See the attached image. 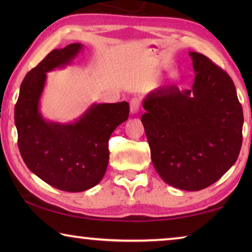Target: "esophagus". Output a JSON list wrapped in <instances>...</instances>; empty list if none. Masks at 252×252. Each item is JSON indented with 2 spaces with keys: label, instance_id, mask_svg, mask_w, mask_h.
I'll list each match as a JSON object with an SVG mask.
<instances>
[{
  "label": "esophagus",
  "instance_id": "obj_1",
  "mask_svg": "<svg viewBox=\"0 0 252 252\" xmlns=\"http://www.w3.org/2000/svg\"><path fill=\"white\" fill-rule=\"evenodd\" d=\"M130 111L132 114H135L138 113L140 111V100L138 97H133V99H131L130 101Z\"/></svg>",
  "mask_w": 252,
  "mask_h": 252
}]
</instances>
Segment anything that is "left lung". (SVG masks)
<instances>
[{
    "label": "left lung",
    "instance_id": "1",
    "mask_svg": "<svg viewBox=\"0 0 252 252\" xmlns=\"http://www.w3.org/2000/svg\"><path fill=\"white\" fill-rule=\"evenodd\" d=\"M190 90L176 85L144 97L141 121L157 172L178 189L199 191L218 181L237 161L244 113L228 73L206 55L189 52Z\"/></svg>",
    "mask_w": 252,
    "mask_h": 252
}]
</instances>
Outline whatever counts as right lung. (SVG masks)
Masks as SVG:
<instances>
[{"label": "right lung", "instance_id": "1", "mask_svg": "<svg viewBox=\"0 0 252 252\" xmlns=\"http://www.w3.org/2000/svg\"><path fill=\"white\" fill-rule=\"evenodd\" d=\"M81 43L53 50L25 75L14 109L18 144L27 167L48 185L81 192L99 183L109 162V139L129 118V103H93L71 123L46 121L40 112L46 72L70 64Z\"/></svg>", "mask_w": 252, "mask_h": 252}]
</instances>
